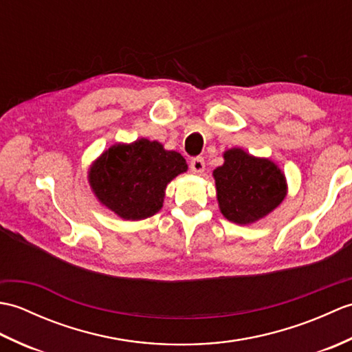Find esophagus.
I'll return each instance as SVG.
<instances>
[{
  "label": "esophagus",
  "mask_w": 352,
  "mask_h": 352,
  "mask_svg": "<svg viewBox=\"0 0 352 352\" xmlns=\"http://www.w3.org/2000/svg\"><path fill=\"white\" fill-rule=\"evenodd\" d=\"M206 168V163L203 157H193L190 160V169L192 172H195V174H201V172L204 170Z\"/></svg>",
  "instance_id": "esophagus-1"
}]
</instances>
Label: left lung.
<instances>
[{
	"label": "left lung",
	"instance_id": "left-lung-1",
	"mask_svg": "<svg viewBox=\"0 0 352 352\" xmlns=\"http://www.w3.org/2000/svg\"><path fill=\"white\" fill-rule=\"evenodd\" d=\"M226 163L213 170L222 214L236 223H251L271 213L286 197V180L267 159L242 149L223 154Z\"/></svg>",
	"mask_w": 352,
	"mask_h": 352
}]
</instances>
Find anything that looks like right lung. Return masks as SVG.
I'll return each mask as SVG.
<instances>
[{"label":"right lung","instance_id":"obj_1","mask_svg":"<svg viewBox=\"0 0 352 352\" xmlns=\"http://www.w3.org/2000/svg\"><path fill=\"white\" fill-rule=\"evenodd\" d=\"M186 169L182 154L166 151L159 142L140 139L104 153L91 168L89 182L111 212L139 221L160 210L168 183Z\"/></svg>","mask_w":352,"mask_h":352}]
</instances>
